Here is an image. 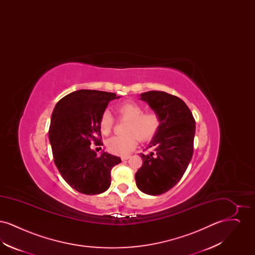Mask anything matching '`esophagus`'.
Instances as JSON below:
<instances>
[{"mask_svg": "<svg viewBox=\"0 0 255 255\" xmlns=\"http://www.w3.org/2000/svg\"><path fill=\"white\" fill-rule=\"evenodd\" d=\"M131 158V156L130 155H128V156H122V160H127L128 158Z\"/></svg>", "mask_w": 255, "mask_h": 255, "instance_id": "34e87169", "label": "esophagus"}]
</instances>
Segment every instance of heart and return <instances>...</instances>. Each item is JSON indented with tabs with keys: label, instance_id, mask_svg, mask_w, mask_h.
Wrapping results in <instances>:
<instances>
[{
	"label": "heart",
	"instance_id": "heart-1",
	"mask_svg": "<svg viewBox=\"0 0 255 255\" xmlns=\"http://www.w3.org/2000/svg\"><path fill=\"white\" fill-rule=\"evenodd\" d=\"M117 113L121 121H126L124 133L108 139L107 148L111 153L127 155L137 144V139L147 141L158 131L160 119L155 112H143L142 106L133 102L125 101L119 105ZM115 120L109 111H105L99 120V128L104 134H109L113 129Z\"/></svg>",
	"mask_w": 255,
	"mask_h": 255
}]
</instances>
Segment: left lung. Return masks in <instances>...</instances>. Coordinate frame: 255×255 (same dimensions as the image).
I'll return each mask as SVG.
<instances>
[{"instance_id": "obj_1", "label": "left lung", "mask_w": 255, "mask_h": 255, "mask_svg": "<svg viewBox=\"0 0 255 255\" xmlns=\"http://www.w3.org/2000/svg\"><path fill=\"white\" fill-rule=\"evenodd\" d=\"M160 119V126L147 148L154 152L140 153L142 166L134 175L137 188L148 195L167 192L182 179L192 155L195 120L181 98L165 92L150 91L140 95Z\"/></svg>"}]
</instances>
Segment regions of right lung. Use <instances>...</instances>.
<instances>
[{
    "instance_id": "obj_1",
    "label": "right lung",
    "mask_w": 255,
    "mask_h": 255,
    "mask_svg": "<svg viewBox=\"0 0 255 255\" xmlns=\"http://www.w3.org/2000/svg\"><path fill=\"white\" fill-rule=\"evenodd\" d=\"M114 93L79 90L61 98L51 115L49 138L54 163L63 179L86 195L103 193L111 184V170L121 163L117 156L91 149L102 145L99 120Z\"/></svg>"
}]
</instances>
